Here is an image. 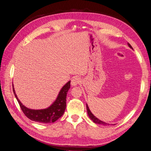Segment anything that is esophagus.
I'll use <instances>...</instances> for the list:
<instances>
[{
  "label": "esophagus",
  "instance_id": "obj_1",
  "mask_svg": "<svg viewBox=\"0 0 151 151\" xmlns=\"http://www.w3.org/2000/svg\"><path fill=\"white\" fill-rule=\"evenodd\" d=\"M81 83V80H80L79 78H78L77 76H75V77L71 79V85L73 86H77L78 84Z\"/></svg>",
  "mask_w": 151,
  "mask_h": 151
}]
</instances>
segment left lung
Masks as SVG:
<instances>
[{
    "instance_id": "obj_1",
    "label": "left lung",
    "mask_w": 151,
    "mask_h": 151,
    "mask_svg": "<svg viewBox=\"0 0 151 151\" xmlns=\"http://www.w3.org/2000/svg\"><path fill=\"white\" fill-rule=\"evenodd\" d=\"M128 46H129V48H132V49L133 50V48H132L130 44H129V43H128ZM86 109H87V112H88V116H89V117L90 118V119H91V120H92L94 123L98 124H102V125H104V126L109 125V124L105 123V122H103V121L100 120L99 119H97V118H96L95 116H94V115H93L92 113H91V112L90 111V109H89V107H88V105H87V103H86Z\"/></svg>"
}]
</instances>
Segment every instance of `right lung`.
Listing matches in <instances>:
<instances>
[{
    "instance_id": "1",
    "label": "right lung",
    "mask_w": 151,
    "mask_h": 151,
    "mask_svg": "<svg viewBox=\"0 0 151 151\" xmlns=\"http://www.w3.org/2000/svg\"><path fill=\"white\" fill-rule=\"evenodd\" d=\"M70 81L65 84L61 89L57 98L49 107L44 109H31L23 105L17 98L13 86V91L21 109L25 116L30 120L44 124L54 122L63 114L66 109V97L70 89Z\"/></svg>"
}]
</instances>
